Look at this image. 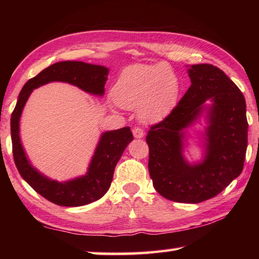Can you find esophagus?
Segmentation results:
<instances>
[{
  "mask_svg": "<svg viewBox=\"0 0 259 259\" xmlns=\"http://www.w3.org/2000/svg\"><path fill=\"white\" fill-rule=\"evenodd\" d=\"M133 134H134V137L135 138H142V137L145 136V131L142 128H139V126H136V128H134L133 130Z\"/></svg>",
  "mask_w": 259,
  "mask_h": 259,
  "instance_id": "1",
  "label": "esophagus"
}]
</instances>
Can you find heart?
<instances>
[{
  "mask_svg": "<svg viewBox=\"0 0 259 259\" xmlns=\"http://www.w3.org/2000/svg\"><path fill=\"white\" fill-rule=\"evenodd\" d=\"M179 92V78L170 65L134 64L120 73L111 96L117 106L138 108L142 121L155 122L174 107Z\"/></svg>",
  "mask_w": 259,
  "mask_h": 259,
  "instance_id": "obj_1",
  "label": "heart"
}]
</instances>
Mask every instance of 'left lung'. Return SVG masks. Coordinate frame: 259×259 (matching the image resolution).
<instances>
[{"mask_svg": "<svg viewBox=\"0 0 259 259\" xmlns=\"http://www.w3.org/2000/svg\"><path fill=\"white\" fill-rule=\"evenodd\" d=\"M188 74V91L170 114L151 125L146 141L155 189L169 200L198 203L221 194L243 171L248 122L244 95L223 70L194 64ZM207 100L213 104L207 110L205 159L190 165L182 156V130L199 116Z\"/></svg>", "mask_w": 259, "mask_h": 259, "instance_id": "8db88e82", "label": "left lung"}]
</instances>
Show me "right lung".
Returning <instances> with one entry per match:
<instances>
[{"label":"right lung","instance_id":"obj_1","mask_svg":"<svg viewBox=\"0 0 259 259\" xmlns=\"http://www.w3.org/2000/svg\"><path fill=\"white\" fill-rule=\"evenodd\" d=\"M109 70L102 65L80 61L54 63L30 79L22 88L11 117V138L13 158L21 177L37 194L59 206L78 207L96 201L109 190L114 168L129 142L134 140L129 126L102 134L88 172L82 177L64 183L51 180L33 168L27 160L20 140V118L25 102L35 88L52 81L68 82L92 95L104 93Z\"/></svg>","mask_w":259,"mask_h":259}]
</instances>
